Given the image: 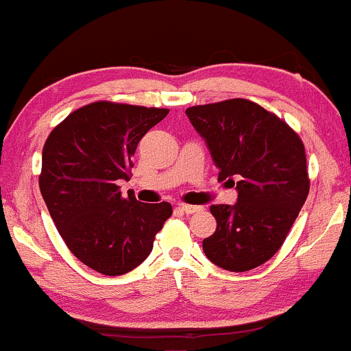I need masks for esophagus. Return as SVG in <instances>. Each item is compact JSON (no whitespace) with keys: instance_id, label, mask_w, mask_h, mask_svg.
<instances>
[{"instance_id":"34e87169","label":"esophagus","mask_w":351,"mask_h":351,"mask_svg":"<svg viewBox=\"0 0 351 351\" xmlns=\"http://www.w3.org/2000/svg\"><path fill=\"white\" fill-rule=\"evenodd\" d=\"M178 209L181 213H184V215H193V213H199L201 206H191V204H180Z\"/></svg>"}]
</instances>
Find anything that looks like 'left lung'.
<instances>
[{
  "label": "left lung",
  "instance_id": "left-lung-1",
  "mask_svg": "<svg viewBox=\"0 0 351 351\" xmlns=\"http://www.w3.org/2000/svg\"><path fill=\"white\" fill-rule=\"evenodd\" d=\"M206 140L217 180L237 189V203L213 204L215 234L203 251L217 267L245 272L280 249L308 196L307 156L300 136L284 120L247 99L186 108Z\"/></svg>",
  "mask_w": 351,
  "mask_h": 351
}]
</instances>
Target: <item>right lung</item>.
<instances>
[{
  "mask_svg": "<svg viewBox=\"0 0 351 351\" xmlns=\"http://www.w3.org/2000/svg\"><path fill=\"white\" fill-rule=\"evenodd\" d=\"M168 108L99 100L69 114L43 148L39 188L69 251L104 276H122L148 257L156 232L173 215L167 201L122 196L142 136Z\"/></svg>",
  "mask_w": 351,
  "mask_h": 351,
  "instance_id": "right-lung-1",
  "label": "right lung"
}]
</instances>
